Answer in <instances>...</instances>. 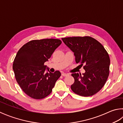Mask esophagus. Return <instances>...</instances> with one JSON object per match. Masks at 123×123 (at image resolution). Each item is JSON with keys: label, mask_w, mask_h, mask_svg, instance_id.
Masks as SVG:
<instances>
[{"label": "esophagus", "mask_w": 123, "mask_h": 123, "mask_svg": "<svg viewBox=\"0 0 123 123\" xmlns=\"http://www.w3.org/2000/svg\"><path fill=\"white\" fill-rule=\"evenodd\" d=\"M68 75V74H66V73H62V75L63 76H67Z\"/></svg>", "instance_id": "34e87169"}]
</instances>
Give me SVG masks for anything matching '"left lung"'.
Segmentation results:
<instances>
[{
  "instance_id": "1",
  "label": "left lung",
  "mask_w": 123,
  "mask_h": 123,
  "mask_svg": "<svg viewBox=\"0 0 123 123\" xmlns=\"http://www.w3.org/2000/svg\"><path fill=\"white\" fill-rule=\"evenodd\" d=\"M67 46L73 52L76 63L84 64L83 75L73 73L74 82L71 89L75 94L89 97L103 88L109 77L110 59L103 45L89 36L62 38Z\"/></svg>"
}]
</instances>
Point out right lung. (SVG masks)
I'll return each instance as SVG.
<instances>
[{
    "mask_svg": "<svg viewBox=\"0 0 123 123\" xmlns=\"http://www.w3.org/2000/svg\"><path fill=\"white\" fill-rule=\"evenodd\" d=\"M61 43L59 39L32 40L17 52L13 70L17 82L28 96L42 99L51 93L61 73L59 70L54 73L45 72L47 67L44 63Z\"/></svg>",
    "mask_w": 123,
    "mask_h": 123,
    "instance_id": "add662e5",
    "label": "right lung"
}]
</instances>
